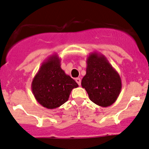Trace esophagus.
<instances>
[{
	"label": "esophagus",
	"mask_w": 149,
	"mask_h": 149,
	"mask_svg": "<svg viewBox=\"0 0 149 149\" xmlns=\"http://www.w3.org/2000/svg\"><path fill=\"white\" fill-rule=\"evenodd\" d=\"M75 81H76V82L78 84H79V85H80L81 84V79H80V78H76V79H75Z\"/></svg>",
	"instance_id": "1"
}]
</instances>
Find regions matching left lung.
I'll use <instances>...</instances> for the list:
<instances>
[{
    "instance_id": "left-lung-1",
    "label": "left lung",
    "mask_w": 149,
    "mask_h": 149,
    "mask_svg": "<svg viewBox=\"0 0 149 149\" xmlns=\"http://www.w3.org/2000/svg\"><path fill=\"white\" fill-rule=\"evenodd\" d=\"M81 84L87 91L90 100L103 107L113 104L121 89L119 73L104 55L96 52L87 57L86 74Z\"/></svg>"
}]
</instances>
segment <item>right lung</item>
Instances as JSON below:
<instances>
[{"label":"right lung","mask_w":149,"mask_h":149,"mask_svg":"<svg viewBox=\"0 0 149 149\" xmlns=\"http://www.w3.org/2000/svg\"><path fill=\"white\" fill-rule=\"evenodd\" d=\"M60 66L58 55H51L41 65L31 84L37 102L49 109L65 103L72 90L78 87L77 83L65 74Z\"/></svg>","instance_id":"right-lung-1"}]
</instances>
